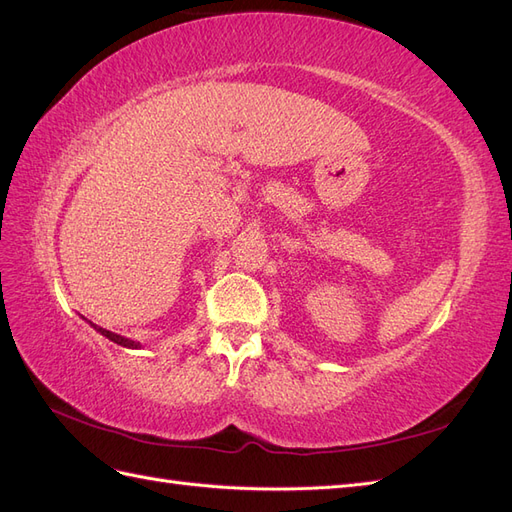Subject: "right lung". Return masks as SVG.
Returning <instances> with one entry per match:
<instances>
[{
    "instance_id": "1",
    "label": "right lung",
    "mask_w": 512,
    "mask_h": 512,
    "mask_svg": "<svg viewBox=\"0 0 512 512\" xmlns=\"http://www.w3.org/2000/svg\"><path fill=\"white\" fill-rule=\"evenodd\" d=\"M91 327H94L100 335H104L106 339H111V342H115V344H119V346H123V348H141V344L138 342H132V339H128V337H123V335H117V333H111V331H106V329H102V327H98V324H94L91 320H87Z\"/></svg>"
}]
</instances>
